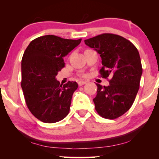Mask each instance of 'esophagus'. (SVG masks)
<instances>
[{"instance_id":"1","label":"esophagus","mask_w":159,"mask_h":159,"mask_svg":"<svg viewBox=\"0 0 159 159\" xmlns=\"http://www.w3.org/2000/svg\"><path fill=\"white\" fill-rule=\"evenodd\" d=\"M86 83H87L86 81H79V83H78V84H79V86H81V85H83L85 84Z\"/></svg>"}]
</instances>
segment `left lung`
I'll return each mask as SVG.
<instances>
[{
    "mask_svg": "<svg viewBox=\"0 0 159 159\" xmlns=\"http://www.w3.org/2000/svg\"><path fill=\"white\" fill-rule=\"evenodd\" d=\"M84 42L100 55L101 76L111 78L108 86L97 83L95 109L102 117L115 119L130 109L139 90L142 74L139 52L128 40L113 34H102Z\"/></svg>",
    "mask_w": 159,
    "mask_h": 159,
    "instance_id": "obj_1",
    "label": "left lung"
}]
</instances>
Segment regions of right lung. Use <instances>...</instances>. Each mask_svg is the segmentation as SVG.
Returning <instances> with one entry per match:
<instances>
[{
  "instance_id": "right-lung-1",
  "label": "right lung",
  "mask_w": 159,
  "mask_h": 159,
  "mask_svg": "<svg viewBox=\"0 0 159 159\" xmlns=\"http://www.w3.org/2000/svg\"><path fill=\"white\" fill-rule=\"evenodd\" d=\"M81 41L46 35L32 41L21 60V88L29 111L42 122L53 123L68 115L76 82L64 85L55 79L63 57Z\"/></svg>"
}]
</instances>
